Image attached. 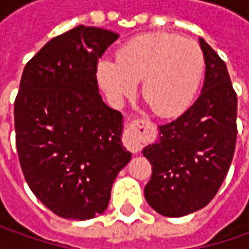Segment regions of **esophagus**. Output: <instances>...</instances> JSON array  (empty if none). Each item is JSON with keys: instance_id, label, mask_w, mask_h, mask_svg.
<instances>
[{"instance_id": "obj_1", "label": "esophagus", "mask_w": 249, "mask_h": 249, "mask_svg": "<svg viewBox=\"0 0 249 249\" xmlns=\"http://www.w3.org/2000/svg\"><path fill=\"white\" fill-rule=\"evenodd\" d=\"M152 126L151 123L144 119L131 120L127 123V130H126V136H124V145L133 151V152H139L151 139V133H152Z\"/></svg>"}]
</instances>
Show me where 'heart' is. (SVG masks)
Masks as SVG:
<instances>
[{
  "mask_svg": "<svg viewBox=\"0 0 249 249\" xmlns=\"http://www.w3.org/2000/svg\"><path fill=\"white\" fill-rule=\"evenodd\" d=\"M205 71L199 45L166 32L140 34L124 43L116 61L101 59L97 76L102 90L113 104L136 90L159 118H176L193 104Z\"/></svg>",
  "mask_w": 249,
  "mask_h": 249,
  "instance_id": "heart-1",
  "label": "heart"
}]
</instances>
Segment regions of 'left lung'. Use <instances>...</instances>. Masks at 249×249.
<instances>
[{"label": "left lung", "mask_w": 249, "mask_h": 249, "mask_svg": "<svg viewBox=\"0 0 249 249\" xmlns=\"http://www.w3.org/2000/svg\"><path fill=\"white\" fill-rule=\"evenodd\" d=\"M205 80L196 101L170 123L159 126L158 140L142 149L152 165L144 188L149 206L167 217L199 211L222 186L237 139V94L226 63L204 38Z\"/></svg>", "instance_id": "left-lung-1"}]
</instances>
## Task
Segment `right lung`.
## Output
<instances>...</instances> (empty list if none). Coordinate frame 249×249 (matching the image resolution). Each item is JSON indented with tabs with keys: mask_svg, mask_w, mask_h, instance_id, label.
Segmentation results:
<instances>
[{
	"mask_svg": "<svg viewBox=\"0 0 249 249\" xmlns=\"http://www.w3.org/2000/svg\"><path fill=\"white\" fill-rule=\"evenodd\" d=\"M119 37L77 26L53 37L24 66L15 100L16 148L33 194L55 215L87 220L102 213L131 159L123 116L98 91V58Z\"/></svg>",
	"mask_w": 249,
	"mask_h": 249,
	"instance_id": "obj_1",
	"label": "right lung"
}]
</instances>
